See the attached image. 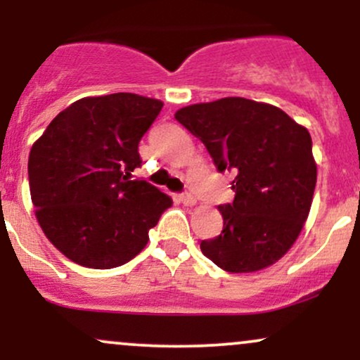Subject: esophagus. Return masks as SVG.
Returning <instances> with one entry per match:
<instances>
[{"instance_id": "esophagus-1", "label": "esophagus", "mask_w": 360, "mask_h": 360, "mask_svg": "<svg viewBox=\"0 0 360 360\" xmlns=\"http://www.w3.org/2000/svg\"><path fill=\"white\" fill-rule=\"evenodd\" d=\"M181 201H183V205H186V206L196 205V198H194L193 194H183V196H181Z\"/></svg>"}]
</instances>
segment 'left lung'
I'll list each match as a JSON object with an SVG mask.
<instances>
[{"label":"left lung","instance_id":"left-lung-1","mask_svg":"<svg viewBox=\"0 0 360 360\" xmlns=\"http://www.w3.org/2000/svg\"><path fill=\"white\" fill-rule=\"evenodd\" d=\"M205 143L214 166L235 172L233 203L218 206L223 230L200 243L223 271L272 266L300 237L311 208L316 162L309 131L278 106L221 98L176 111Z\"/></svg>","mask_w":360,"mask_h":360}]
</instances>
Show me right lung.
Instances as JSON below:
<instances>
[{"instance_id":"add662e5","label":"right lung","mask_w":360,"mask_h":360,"mask_svg":"<svg viewBox=\"0 0 360 360\" xmlns=\"http://www.w3.org/2000/svg\"><path fill=\"white\" fill-rule=\"evenodd\" d=\"M164 103L134 93L81 98L32 146L28 183L45 237L72 262L111 269L134 259L172 200L146 181L139 142Z\"/></svg>"}]
</instances>
